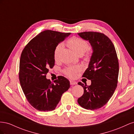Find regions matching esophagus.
I'll use <instances>...</instances> for the list:
<instances>
[{"label": "esophagus", "mask_w": 134, "mask_h": 134, "mask_svg": "<svg viewBox=\"0 0 134 134\" xmlns=\"http://www.w3.org/2000/svg\"><path fill=\"white\" fill-rule=\"evenodd\" d=\"M70 85H71V86H72V85L77 84V83H76V82H74V81L70 80Z\"/></svg>", "instance_id": "1"}]
</instances>
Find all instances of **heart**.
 I'll use <instances>...</instances> for the list:
<instances>
[{
	"label": "heart",
	"mask_w": 134,
	"mask_h": 134,
	"mask_svg": "<svg viewBox=\"0 0 134 134\" xmlns=\"http://www.w3.org/2000/svg\"><path fill=\"white\" fill-rule=\"evenodd\" d=\"M67 44L68 46L73 50L75 53L78 55L82 56L85 52H86L84 55L83 60L84 62H88L91 59L90 52L87 50L89 49L90 45L88 42L86 40L81 38L73 37L70 38L67 42ZM63 48V43H60L58 44L55 48L54 51V58L55 60L57 61L59 60L60 53ZM82 70V68L80 66H76L64 70V73L69 78H74L77 72Z\"/></svg>",
	"instance_id": "obj_1"
}]
</instances>
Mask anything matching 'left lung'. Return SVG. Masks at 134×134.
<instances>
[{"mask_svg":"<svg viewBox=\"0 0 134 134\" xmlns=\"http://www.w3.org/2000/svg\"><path fill=\"white\" fill-rule=\"evenodd\" d=\"M78 34L89 41L93 50L89 66L82 76L91 80V85L78 83L84 89L78 102L85 109L94 110L104 106L114 93L118 82V58L114 45L106 35L91 31Z\"/></svg>","mask_w":134,"mask_h":134,"instance_id":"obj_1","label":"left lung"}]
</instances>
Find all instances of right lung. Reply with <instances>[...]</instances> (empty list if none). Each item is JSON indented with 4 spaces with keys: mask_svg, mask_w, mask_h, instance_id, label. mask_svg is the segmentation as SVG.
Segmentation results:
<instances>
[{
    "mask_svg": "<svg viewBox=\"0 0 134 134\" xmlns=\"http://www.w3.org/2000/svg\"><path fill=\"white\" fill-rule=\"evenodd\" d=\"M70 33L45 30L28 42L23 50L19 62V79L24 94L32 107L40 111L55 109L70 82L60 76L51 82L46 76L55 65L54 51L59 43Z\"/></svg>",
    "mask_w": 134,
    "mask_h": 134,
    "instance_id": "right-lung-1",
    "label": "right lung"
}]
</instances>
